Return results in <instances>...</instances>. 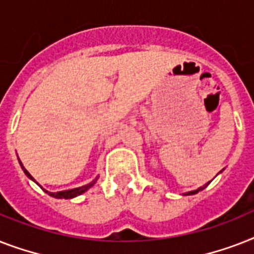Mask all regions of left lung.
Instances as JSON below:
<instances>
[{
  "mask_svg": "<svg viewBox=\"0 0 254 254\" xmlns=\"http://www.w3.org/2000/svg\"><path fill=\"white\" fill-rule=\"evenodd\" d=\"M220 173H221V171H220ZM209 183H211V182H208V183H205V185L203 186V187H199V189H196V190H192V191L185 192V193H183V196H187V195H195V193H197V192H199V191H201V190H204L205 187H207V186L209 185Z\"/></svg>",
  "mask_w": 254,
  "mask_h": 254,
  "instance_id": "obj_1",
  "label": "left lung"
}]
</instances>
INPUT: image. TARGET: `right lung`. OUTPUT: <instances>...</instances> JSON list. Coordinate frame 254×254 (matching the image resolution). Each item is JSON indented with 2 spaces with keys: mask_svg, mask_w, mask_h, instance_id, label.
I'll return each mask as SVG.
<instances>
[{
  "mask_svg": "<svg viewBox=\"0 0 254 254\" xmlns=\"http://www.w3.org/2000/svg\"><path fill=\"white\" fill-rule=\"evenodd\" d=\"M18 162H19V165H21L22 170H23V173L26 174V177L29 178V179H31V181H33V182H35V179H34V178L31 177V174H30L29 171H27V170L25 169V167H23V165H22L21 159H19V158H18ZM96 181H97V178H96L95 181H92L91 183H88V185H85V186H81V187H77V189L64 190V191H58V192H50V191H47V190L43 189V187H42L41 185H38L37 182H35V183H37V185L39 186V187H41V189L43 190V191H45L46 193H49L50 196L57 197V199H72V197L79 196V195H81V193H84L85 191H87V190L91 189L92 186H93L96 183Z\"/></svg>",
  "mask_w": 254,
  "mask_h": 254,
  "instance_id": "1",
  "label": "right lung"
}]
</instances>
